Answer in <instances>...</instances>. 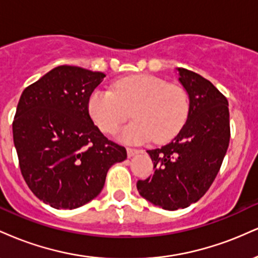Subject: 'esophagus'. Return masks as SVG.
<instances>
[{
	"label": "esophagus",
	"mask_w": 258,
	"mask_h": 258,
	"mask_svg": "<svg viewBox=\"0 0 258 258\" xmlns=\"http://www.w3.org/2000/svg\"><path fill=\"white\" fill-rule=\"evenodd\" d=\"M141 153V150L139 149H135V148H127V155H128V158H132V156L137 155V154Z\"/></svg>",
	"instance_id": "34e87169"
}]
</instances>
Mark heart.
Masks as SVG:
<instances>
[{"mask_svg": "<svg viewBox=\"0 0 258 258\" xmlns=\"http://www.w3.org/2000/svg\"><path fill=\"white\" fill-rule=\"evenodd\" d=\"M132 110L135 121L117 132L126 143L139 144L173 138L186 122L190 111L188 92L152 75L121 79L114 91L96 90L88 98V112L99 130L114 133Z\"/></svg>", "mask_w": 258, "mask_h": 258, "instance_id": "obj_1", "label": "heart"}]
</instances>
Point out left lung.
<instances>
[{"instance_id": "obj_1", "label": "left lung", "mask_w": 258, "mask_h": 258, "mask_svg": "<svg viewBox=\"0 0 258 258\" xmlns=\"http://www.w3.org/2000/svg\"><path fill=\"white\" fill-rule=\"evenodd\" d=\"M190 111L178 135L166 146L148 150L154 173L138 180L139 194L165 210L197 203L214 182L229 146L228 100L209 80L178 68Z\"/></svg>"}]
</instances>
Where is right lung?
Segmentation results:
<instances>
[{
    "instance_id": "add662e5",
    "label": "right lung",
    "mask_w": 258,
    "mask_h": 258,
    "mask_svg": "<svg viewBox=\"0 0 258 258\" xmlns=\"http://www.w3.org/2000/svg\"><path fill=\"white\" fill-rule=\"evenodd\" d=\"M104 78L60 65L20 96L13 121L20 171L32 193L54 209H78L94 199L109 168L127 158L88 112V98Z\"/></svg>"
}]
</instances>
